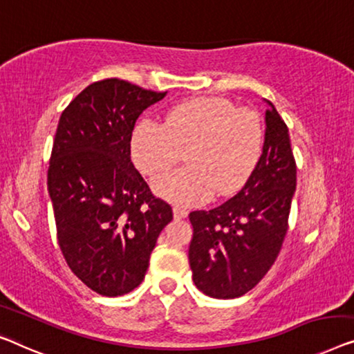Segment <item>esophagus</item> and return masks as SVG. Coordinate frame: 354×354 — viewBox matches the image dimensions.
<instances>
[{"label": "esophagus", "mask_w": 354, "mask_h": 354, "mask_svg": "<svg viewBox=\"0 0 354 354\" xmlns=\"http://www.w3.org/2000/svg\"><path fill=\"white\" fill-rule=\"evenodd\" d=\"M172 212H174V217H176V218H185L187 215H188V211H187V209L178 207V206H174Z\"/></svg>", "instance_id": "34e87169"}]
</instances>
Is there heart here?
Wrapping results in <instances>:
<instances>
[{
  "mask_svg": "<svg viewBox=\"0 0 354 354\" xmlns=\"http://www.w3.org/2000/svg\"><path fill=\"white\" fill-rule=\"evenodd\" d=\"M263 126L252 110L223 97H199L174 105L165 124L142 120L131 137L134 165L156 177L180 161L187 166L153 183L155 192L180 206L207 201L214 192L230 196L252 176L262 155Z\"/></svg>",
  "mask_w": 354,
  "mask_h": 354,
  "instance_id": "1",
  "label": "heart"
}]
</instances>
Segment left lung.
<instances>
[{"mask_svg":"<svg viewBox=\"0 0 354 354\" xmlns=\"http://www.w3.org/2000/svg\"><path fill=\"white\" fill-rule=\"evenodd\" d=\"M266 104L263 151L252 176L222 206L189 212L193 281L214 299H236L254 289L278 259L289 228L297 166L288 126Z\"/></svg>","mask_w":354,"mask_h":354,"instance_id":"left-lung-1","label":"left lung"}]
</instances>
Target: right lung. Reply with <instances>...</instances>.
<instances>
[{
	"label": "right lung",
	"instance_id": "add662e5",
	"mask_svg": "<svg viewBox=\"0 0 354 354\" xmlns=\"http://www.w3.org/2000/svg\"><path fill=\"white\" fill-rule=\"evenodd\" d=\"M167 92L109 78L62 111L48 169L57 241L70 270L97 294L124 295L145 278L172 207L131 161L137 118Z\"/></svg>",
	"mask_w": 354,
	"mask_h": 354
}]
</instances>
